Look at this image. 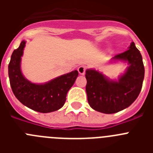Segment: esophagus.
I'll return each mask as SVG.
<instances>
[{"mask_svg":"<svg viewBox=\"0 0 153 153\" xmlns=\"http://www.w3.org/2000/svg\"><path fill=\"white\" fill-rule=\"evenodd\" d=\"M86 67H84V66H80V67H79V68H78V72H79V74H81V75H84L85 72H86Z\"/></svg>","mask_w":153,"mask_h":153,"instance_id":"esophagus-1","label":"esophagus"}]
</instances>
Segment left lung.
<instances>
[{
  "instance_id": "obj_1",
  "label": "left lung",
  "mask_w": 153,
  "mask_h": 153,
  "mask_svg": "<svg viewBox=\"0 0 153 153\" xmlns=\"http://www.w3.org/2000/svg\"><path fill=\"white\" fill-rule=\"evenodd\" d=\"M114 60L127 61L129 67L118 80L108 79L95 70H86V91L90 107L106 114L120 112L129 107L140 94L145 69L143 57L134 42L125 52L113 57Z\"/></svg>"
}]
</instances>
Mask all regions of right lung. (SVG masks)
I'll return each mask as SVG.
<instances>
[{
	"instance_id": "1",
	"label": "right lung",
	"mask_w": 153,
	"mask_h": 153,
	"mask_svg": "<svg viewBox=\"0 0 153 153\" xmlns=\"http://www.w3.org/2000/svg\"><path fill=\"white\" fill-rule=\"evenodd\" d=\"M26 42L23 40L14 50L8 65V75L12 91L24 106L39 113H47L63 107L66 97L78 76L77 70L55 78L44 84L30 82L21 70V56Z\"/></svg>"
}]
</instances>
